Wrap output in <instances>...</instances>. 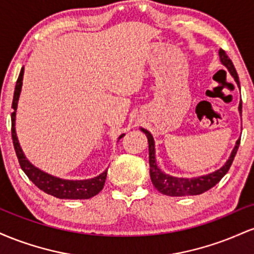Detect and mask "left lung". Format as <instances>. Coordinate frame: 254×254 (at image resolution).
<instances>
[{
    "mask_svg": "<svg viewBox=\"0 0 254 254\" xmlns=\"http://www.w3.org/2000/svg\"><path fill=\"white\" fill-rule=\"evenodd\" d=\"M218 56H220L221 63L228 69L233 77H234L235 82L240 87V82H239L238 72L235 70L234 64H233L230 58L227 56L226 51L220 49L218 51ZM241 109L243 105H239V112L241 113ZM141 131H143L148 138V144H149V166H150V179L153 185L157 189V191L161 192L162 194L171 197H182V196H194V194H200L203 192L210 190L214 188L216 184L220 182L222 178L226 176L227 172L229 171L230 166L233 164L235 154H237L239 144H240V138L238 139L235 143L234 149H233L232 154H230L229 159L227 160L220 170L212 172V173L205 174V176H200L196 178H178L172 177L170 174H166L157 167L156 159H155V142H154L153 136L148 130L141 127Z\"/></svg>",
    "mask_w": 254,
    "mask_h": 254,
    "instance_id": "obj_1",
    "label": "left lung"
}]
</instances>
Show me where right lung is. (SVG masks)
Instances as JSON below:
<instances>
[{
  "label": "right lung",
  "mask_w": 254,
  "mask_h": 254,
  "mask_svg": "<svg viewBox=\"0 0 254 254\" xmlns=\"http://www.w3.org/2000/svg\"><path fill=\"white\" fill-rule=\"evenodd\" d=\"M22 78H24V66L21 68L19 77H17L15 90H14L13 104H11V109L14 110L11 112V138H13L14 149H15L17 160H19V164L21 166L22 171L25 172L26 176L30 178V180L34 185L54 197L61 198V199H88V198L94 197L95 194H98L99 192L103 190L105 180H106L107 177V170L99 174L98 177L92 178V179L66 180L45 173V172L37 168L36 166L32 165L26 159L24 151H22L19 141H17L15 131V116L20 93H21ZM123 136L124 133L119 136V139Z\"/></svg>",
  "instance_id": "obj_1"
}]
</instances>
